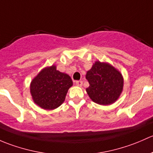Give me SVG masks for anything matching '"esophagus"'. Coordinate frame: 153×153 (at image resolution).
<instances>
[{
  "mask_svg": "<svg viewBox=\"0 0 153 153\" xmlns=\"http://www.w3.org/2000/svg\"><path fill=\"white\" fill-rule=\"evenodd\" d=\"M76 85L77 86H82V81H81V80H78V81H76Z\"/></svg>",
  "mask_w": 153,
  "mask_h": 153,
  "instance_id": "obj_1",
  "label": "esophagus"
}]
</instances>
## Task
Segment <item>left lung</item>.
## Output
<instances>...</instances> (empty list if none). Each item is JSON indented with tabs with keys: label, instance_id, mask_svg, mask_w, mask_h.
<instances>
[{
	"label": "left lung",
	"instance_id": "1",
	"mask_svg": "<svg viewBox=\"0 0 153 153\" xmlns=\"http://www.w3.org/2000/svg\"><path fill=\"white\" fill-rule=\"evenodd\" d=\"M86 79L90 85L86 88L88 96L100 105H108L116 102L123 89V78L120 72L100 61L87 72Z\"/></svg>",
	"mask_w": 153,
	"mask_h": 153
}]
</instances>
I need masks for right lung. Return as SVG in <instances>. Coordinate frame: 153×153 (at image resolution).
Returning <instances> with one entry per match:
<instances>
[{"instance_id":"1","label":"right lung","mask_w":153,"mask_h":153,"mask_svg":"<svg viewBox=\"0 0 153 153\" xmlns=\"http://www.w3.org/2000/svg\"><path fill=\"white\" fill-rule=\"evenodd\" d=\"M73 82L68 74L56 70V66L45 68L31 83V94L34 102L45 110L60 106L65 101L68 90Z\"/></svg>"}]
</instances>
